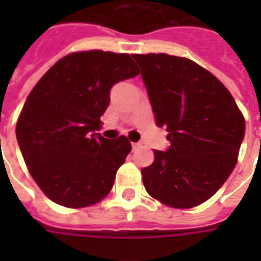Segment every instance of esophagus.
Wrapping results in <instances>:
<instances>
[{"mask_svg": "<svg viewBox=\"0 0 261 261\" xmlns=\"http://www.w3.org/2000/svg\"><path fill=\"white\" fill-rule=\"evenodd\" d=\"M131 146H133V150H137V149H139V147H141V143L133 142V143H131Z\"/></svg>", "mask_w": 261, "mask_h": 261, "instance_id": "1", "label": "esophagus"}]
</instances>
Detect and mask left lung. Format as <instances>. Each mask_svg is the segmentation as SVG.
<instances>
[{
  "mask_svg": "<svg viewBox=\"0 0 261 261\" xmlns=\"http://www.w3.org/2000/svg\"><path fill=\"white\" fill-rule=\"evenodd\" d=\"M153 114L171 146L142 169L151 198L174 208L210 199L234 169L245 120L226 87L198 63L168 54H134Z\"/></svg>",
  "mask_w": 261,
  "mask_h": 261,
  "instance_id": "1",
  "label": "left lung"
}]
</instances>
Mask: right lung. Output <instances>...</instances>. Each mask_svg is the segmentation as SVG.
Instances as JSON below:
<instances>
[{
  "instance_id": "add662e5",
  "label": "right lung",
  "mask_w": 261,
  "mask_h": 261,
  "mask_svg": "<svg viewBox=\"0 0 261 261\" xmlns=\"http://www.w3.org/2000/svg\"><path fill=\"white\" fill-rule=\"evenodd\" d=\"M139 74L128 54L90 50L59 59L35 85L16 124L28 171L53 202L81 208L110 194L131 151L94 131L115 84Z\"/></svg>"
}]
</instances>
